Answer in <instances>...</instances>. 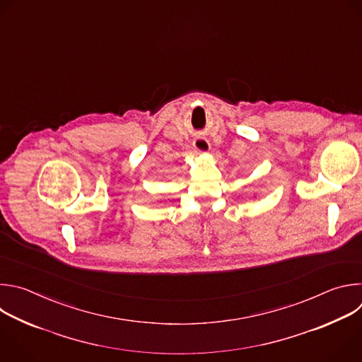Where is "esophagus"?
<instances>
[{
	"label": "esophagus",
	"instance_id": "34e87169",
	"mask_svg": "<svg viewBox=\"0 0 362 362\" xmlns=\"http://www.w3.org/2000/svg\"><path fill=\"white\" fill-rule=\"evenodd\" d=\"M192 147H194V151L198 153V154H206L209 150H211V144L206 138H195L194 142H192Z\"/></svg>",
	"mask_w": 362,
	"mask_h": 362
}]
</instances>
